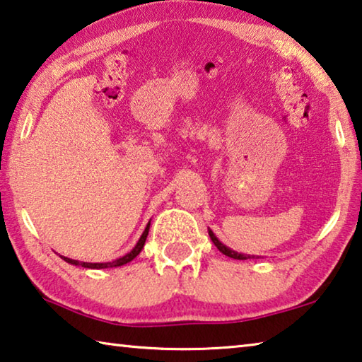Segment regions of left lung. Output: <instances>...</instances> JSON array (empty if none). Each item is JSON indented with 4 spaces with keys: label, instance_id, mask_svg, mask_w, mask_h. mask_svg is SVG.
I'll return each instance as SVG.
<instances>
[{
    "label": "left lung",
    "instance_id": "obj_1",
    "mask_svg": "<svg viewBox=\"0 0 362 362\" xmlns=\"http://www.w3.org/2000/svg\"><path fill=\"white\" fill-rule=\"evenodd\" d=\"M208 233H210V238H211V242L214 243V246H216V248L223 252V255H226V256H229V257H232V259H238V261H245V259H251V257H255V256H248V255H240V252H235V251H232L230 248H227L226 245H223L219 242V240L214 237V233L211 232V230H208Z\"/></svg>",
    "mask_w": 362,
    "mask_h": 362
}]
</instances>
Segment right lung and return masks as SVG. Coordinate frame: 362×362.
<instances>
[{
  "label": "right lung",
  "mask_w": 362,
  "mask_h": 362,
  "mask_svg": "<svg viewBox=\"0 0 362 362\" xmlns=\"http://www.w3.org/2000/svg\"><path fill=\"white\" fill-rule=\"evenodd\" d=\"M149 226L151 224H148L146 226V229H144V232H143V235H141V238L138 240V243H136V246L135 248H133L129 255H125V256H122V257H119L117 261H112V262H98V264H92V262H79V261H73V259H69V257H63V261H66L68 264H73V265H82V267H86V269H107V267H119V265H124V264H127V262H130V261H133V259H135L139 252H141V250H143V246H144V242H146V238H148V232H149Z\"/></svg>",
  "instance_id": "1"
}]
</instances>
